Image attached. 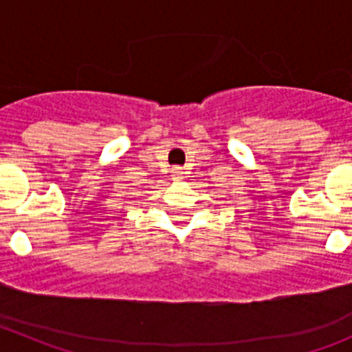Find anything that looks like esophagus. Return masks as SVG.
I'll use <instances>...</instances> for the list:
<instances>
[{
	"label": "esophagus",
	"mask_w": 352,
	"mask_h": 352,
	"mask_svg": "<svg viewBox=\"0 0 352 352\" xmlns=\"http://www.w3.org/2000/svg\"><path fill=\"white\" fill-rule=\"evenodd\" d=\"M173 174H174V176H179V174H182V169H179V167H174Z\"/></svg>",
	"instance_id": "1"
}]
</instances>
